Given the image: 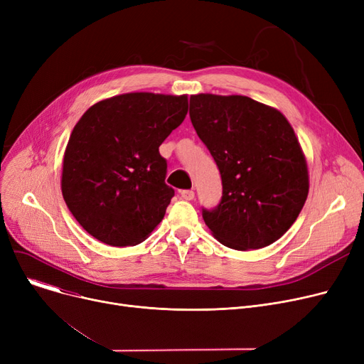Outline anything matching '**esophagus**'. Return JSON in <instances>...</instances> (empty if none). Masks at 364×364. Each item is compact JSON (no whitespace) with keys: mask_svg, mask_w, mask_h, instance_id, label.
<instances>
[{"mask_svg":"<svg viewBox=\"0 0 364 364\" xmlns=\"http://www.w3.org/2000/svg\"><path fill=\"white\" fill-rule=\"evenodd\" d=\"M181 198L184 200H193L195 199V192H193V190H183Z\"/></svg>","mask_w":364,"mask_h":364,"instance_id":"1","label":"esophagus"}]
</instances>
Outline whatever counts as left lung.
<instances>
[{"mask_svg":"<svg viewBox=\"0 0 364 364\" xmlns=\"http://www.w3.org/2000/svg\"><path fill=\"white\" fill-rule=\"evenodd\" d=\"M188 113L221 174V202L202 209L214 237L236 251L280 239L310 187L307 161L288 119L246 95H190Z\"/></svg>","mask_w":364,"mask_h":364,"instance_id":"8db88e82","label":"left lung"}]
</instances>
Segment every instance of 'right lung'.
<instances>
[{
	"label": "right lung",
	"instance_id": "1",
	"mask_svg": "<svg viewBox=\"0 0 364 364\" xmlns=\"http://www.w3.org/2000/svg\"><path fill=\"white\" fill-rule=\"evenodd\" d=\"M187 109V95L128 92L82 114L65 150L62 193L87 233L134 246L155 230L174 196L159 146Z\"/></svg>",
	"mask_w": 364,
	"mask_h": 364
}]
</instances>
